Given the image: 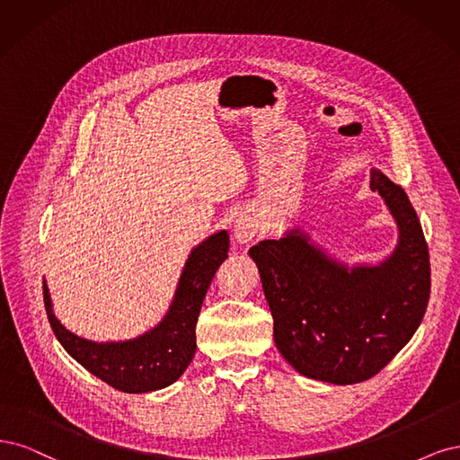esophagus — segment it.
Here are the masks:
<instances>
[{"instance_id":"1","label":"esophagus","mask_w":460,"mask_h":460,"mask_svg":"<svg viewBox=\"0 0 460 460\" xmlns=\"http://www.w3.org/2000/svg\"><path fill=\"white\" fill-rule=\"evenodd\" d=\"M258 233V224L256 219L252 216H239L234 221H233V236L234 241L239 244H244V243H250L252 239H254Z\"/></svg>"}]
</instances>
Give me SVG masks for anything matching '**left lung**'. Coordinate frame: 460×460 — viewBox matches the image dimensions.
Segmentation results:
<instances>
[{
    "mask_svg": "<svg viewBox=\"0 0 460 460\" xmlns=\"http://www.w3.org/2000/svg\"><path fill=\"white\" fill-rule=\"evenodd\" d=\"M370 189L397 224V244L380 263L349 268L300 227L248 252L280 355L300 375L340 386L386 367L417 332L429 298L428 246L407 192L376 168Z\"/></svg>",
    "mask_w": 460,
    "mask_h": 460,
    "instance_id": "1",
    "label": "left lung"
}]
</instances>
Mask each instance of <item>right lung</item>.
<instances>
[{"mask_svg": "<svg viewBox=\"0 0 460 460\" xmlns=\"http://www.w3.org/2000/svg\"><path fill=\"white\" fill-rule=\"evenodd\" d=\"M229 252V234L221 229L190 250L173 300L156 327L124 342H93L80 338L53 314L43 280V302L51 329L72 359L109 386L126 394L162 390L180 378L197 351V321L204 296Z\"/></svg>", "mask_w": 460, "mask_h": 460, "instance_id": "obj_1", "label": "right lung"}]
</instances>
